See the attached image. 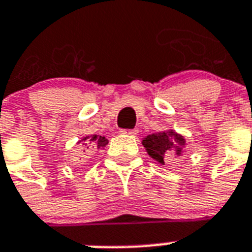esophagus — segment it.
<instances>
[{
    "label": "esophagus",
    "mask_w": 252,
    "mask_h": 252,
    "mask_svg": "<svg viewBox=\"0 0 252 252\" xmlns=\"http://www.w3.org/2000/svg\"><path fill=\"white\" fill-rule=\"evenodd\" d=\"M122 133L123 134H128V136H134V134H137V133H138V130L137 129H123Z\"/></svg>",
    "instance_id": "esophagus-1"
}]
</instances>
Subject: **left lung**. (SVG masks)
I'll return each mask as SVG.
<instances>
[{
    "instance_id": "left-lung-1",
    "label": "left lung",
    "mask_w": 252,
    "mask_h": 252,
    "mask_svg": "<svg viewBox=\"0 0 252 252\" xmlns=\"http://www.w3.org/2000/svg\"><path fill=\"white\" fill-rule=\"evenodd\" d=\"M142 145L146 147L147 154L151 158L164 164V159L168 158L169 155H181L185 146V138L173 130H167L149 134L142 141Z\"/></svg>"
}]
</instances>
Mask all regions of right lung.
Returning a JSON list of instances; mask_svg holds the SVG:
<instances>
[{
    "label": "right lung",
    "instance_id": "add662e5",
    "mask_svg": "<svg viewBox=\"0 0 252 252\" xmlns=\"http://www.w3.org/2000/svg\"><path fill=\"white\" fill-rule=\"evenodd\" d=\"M108 144V141L106 140L105 137L97 136V134H93V136H87L84 137L81 140V146L85 147V150H89L92 147H97V149H101V147H105Z\"/></svg>",
    "mask_w": 252,
    "mask_h": 252
}]
</instances>
